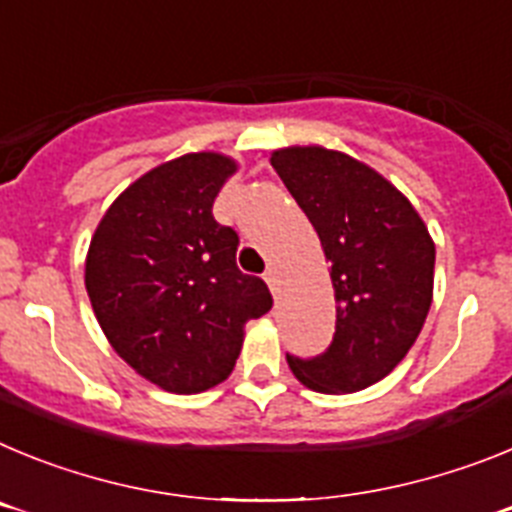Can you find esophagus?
I'll list each match as a JSON object with an SVG mask.
<instances>
[{
  "label": "esophagus",
  "instance_id": "1",
  "mask_svg": "<svg viewBox=\"0 0 512 512\" xmlns=\"http://www.w3.org/2000/svg\"><path fill=\"white\" fill-rule=\"evenodd\" d=\"M264 279H266V284H269L271 295L279 297V292H282V274H279L277 266H271V269L264 274Z\"/></svg>",
  "mask_w": 512,
  "mask_h": 512
}]
</instances>
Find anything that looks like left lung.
Segmentation results:
<instances>
[{"label":"left lung","mask_w":512,"mask_h":512,"mask_svg":"<svg viewBox=\"0 0 512 512\" xmlns=\"http://www.w3.org/2000/svg\"><path fill=\"white\" fill-rule=\"evenodd\" d=\"M271 166L310 217L336 295V333L315 359L287 356L305 387L348 395L400 364L433 302L436 243L410 200L359 158L323 146H289Z\"/></svg>","instance_id":"8db88e82"}]
</instances>
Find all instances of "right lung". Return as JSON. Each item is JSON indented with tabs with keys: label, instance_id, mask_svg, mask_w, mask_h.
<instances>
[{
	"label": "right lung",
	"instance_id": "add662e5",
	"mask_svg": "<svg viewBox=\"0 0 512 512\" xmlns=\"http://www.w3.org/2000/svg\"><path fill=\"white\" fill-rule=\"evenodd\" d=\"M238 161L184 153L135 179L92 235L84 284L115 354L174 395L205 392L233 372L246 323L271 310L264 279L235 264L238 233L212 202Z\"/></svg>",
	"mask_w": 512,
	"mask_h": 512
}]
</instances>
